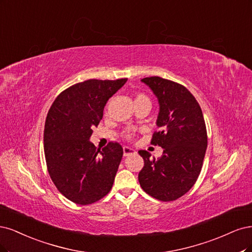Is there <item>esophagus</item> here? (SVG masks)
Masks as SVG:
<instances>
[{
  "instance_id": "obj_1",
  "label": "esophagus",
  "mask_w": 252,
  "mask_h": 252,
  "mask_svg": "<svg viewBox=\"0 0 252 252\" xmlns=\"http://www.w3.org/2000/svg\"><path fill=\"white\" fill-rule=\"evenodd\" d=\"M134 154H136V151L134 149H131L128 147H124V156H131V155H134Z\"/></svg>"
}]
</instances>
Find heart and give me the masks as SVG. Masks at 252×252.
<instances>
[{"mask_svg": "<svg viewBox=\"0 0 252 252\" xmlns=\"http://www.w3.org/2000/svg\"><path fill=\"white\" fill-rule=\"evenodd\" d=\"M137 99H148V98H147V97H145L143 94H138L137 97H136V100H137ZM126 136H127V137H131V134L127 133Z\"/></svg>", "mask_w": 252, "mask_h": 252, "instance_id": "1", "label": "heart"}]
</instances>
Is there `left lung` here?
<instances>
[{
    "instance_id": "left-lung-1",
    "label": "left lung",
    "mask_w": 252,
    "mask_h": 252,
    "mask_svg": "<svg viewBox=\"0 0 252 252\" xmlns=\"http://www.w3.org/2000/svg\"><path fill=\"white\" fill-rule=\"evenodd\" d=\"M141 82L158 99L160 132L153 135L151 143L158 144L163 154L155 159L147 151L138 152L144 160L138 180L153 198L174 201L188 192L200 175L207 148L204 117L196 98L182 85L159 76Z\"/></svg>"
}]
</instances>
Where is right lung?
Masks as SVG:
<instances>
[{"label": "right lung", "instance_id": "add662e5", "mask_svg": "<svg viewBox=\"0 0 252 252\" xmlns=\"http://www.w3.org/2000/svg\"><path fill=\"white\" fill-rule=\"evenodd\" d=\"M89 79L63 91L48 112L44 151L51 179L68 200L88 205L100 200L114 183L123 147L109 142L96 150L90 141L107 101L126 83Z\"/></svg>", "mask_w": 252, "mask_h": 252}]
</instances>
